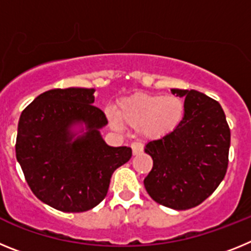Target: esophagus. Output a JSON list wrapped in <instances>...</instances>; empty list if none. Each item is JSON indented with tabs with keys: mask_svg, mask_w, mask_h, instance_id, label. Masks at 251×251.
Listing matches in <instances>:
<instances>
[{
	"mask_svg": "<svg viewBox=\"0 0 251 251\" xmlns=\"http://www.w3.org/2000/svg\"><path fill=\"white\" fill-rule=\"evenodd\" d=\"M130 147H132V152L134 156H137V154H141L142 152H143V148H145V146H143V143L142 142H133L132 145H130Z\"/></svg>",
	"mask_w": 251,
	"mask_h": 251,
	"instance_id": "esophagus-1",
	"label": "esophagus"
}]
</instances>
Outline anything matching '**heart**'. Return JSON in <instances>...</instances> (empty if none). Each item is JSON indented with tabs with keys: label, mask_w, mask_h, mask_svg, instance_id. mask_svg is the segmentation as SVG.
I'll list each match as a JSON object with an SVG mask.
<instances>
[{
	"label": "heart",
	"mask_w": 251,
	"mask_h": 251,
	"mask_svg": "<svg viewBox=\"0 0 251 251\" xmlns=\"http://www.w3.org/2000/svg\"><path fill=\"white\" fill-rule=\"evenodd\" d=\"M105 114L114 127L123 123L139 128L148 138H159L174 132L185 115V103L174 95L137 94L119 101L118 112L106 108Z\"/></svg>",
	"instance_id": "1"
}]
</instances>
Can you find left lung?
Listing matches in <instances>:
<instances>
[{"instance_id": "1", "label": "left lung", "mask_w": 251, "mask_h": 251, "mask_svg": "<svg viewBox=\"0 0 251 251\" xmlns=\"http://www.w3.org/2000/svg\"><path fill=\"white\" fill-rule=\"evenodd\" d=\"M171 92L185 98V115L174 132L146 145L153 167L145 187L159 205L187 210L203 202L225 177L230 128L212 98L197 90Z\"/></svg>"}]
</instances>
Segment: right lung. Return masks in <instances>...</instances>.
<instances>
[{"mask_svg": "<svg viewBox=\"0 0 251 251\" xmlns=\"http://www.w3.org/2000/svg\"><path fill=\"white\" fill-rule=\"evenodd\" d=\"M94 92L48 90L20 117L16 158L26 182L39 200L60 211L83 212L100 203L113 172L132 157L129 147H110L101 138L99 129L108 119L93 105ZM79 123L86 124L81 136L71 130Z\"/></svg>", "mask_w": 251, "mask_h": 251, "instance_id": "1", "label": "right lung"}]
</instances>
